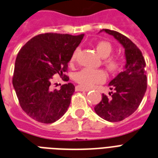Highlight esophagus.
Returning a JSON list of instances; mask_svg holds the SVG:
<instances>
[{
  "label": "esophagus",
  "mask_w": 158,
  "mask_h": 158,
  "mask_svg": "<svg viewBox=\"0 0 158 158\" xmlns=\"http://www.w3.org/2000/svg\"><path fill=\"white\" fill-rule=\"evenodd\" d=\"M75 90L78 91V92H88L90 89L89 88H83V87H81V86H77L76 88H75Z\"/></svg>",
  "instance_id": "obj_1"
}]
</instances>
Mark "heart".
Segmentation results:
<instances>
[{"mask_svg": "<svg viewBox=\"0 0 158 158\" xmlns=\"http://www.w3.org/2000/svg\"><path fill=\"white\" fill-rule=\"evenodd\" d=\"M96 51L101 58H106L112 52V45L107 41H100L96 44ZM77 54H78V50H75L71 57V59H70L71 62L75 61ZM104 63L107 69L112 72L118 70L120 66L119 61L114 57L106 58L104 61ZM106 73L104 72L103 70H93V69H89V68L83 69L77 73L75 75V80L77 81V83H79L80 85L85 87V88H90L94 84L102 83L106 80Z\"/></svg>", "mask_w": 158, "mask_h": 158, "instance_id": "b5f03b06", "label": "heart"}]
</instances>
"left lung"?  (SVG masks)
<instances>
[{
  "instance_id": "obj_1",
  "label": "left lung",
  "mask_w": 158,
  "mask_h": 158,
  "mask_svg": "<svg viewBox=\"0 0 158 158\" xmlns=\"http://www.w3.org/2000/svg\"><path fill=\"white\" fill-rule=\"evenodd\" d=\"M121 44L125 49L126 64L123 71L109 83L110 97L102 94V100L94 107L101 118L109 122L125 119L137 110L147 89L145 61L142 52L127 37L115 31L103 29Z\"/></svg>"
}]
</instances>
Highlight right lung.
<instances>
[{
  "mask_svg": "<svg viewBox=\"0 0 158 158\" xmlns=\"http://www.w3.org/2000/svg\"><path fill=\"white\" fill-rule=\"evenodd\" d=\"M84 35L45 33L33 37L21 48L15 61L13 86L23 110L42 123H52L65 114L75 86L71 83L52 90V76L64 81L68 62Z\"/></svg>",
  "mask_w": 158,
  "mask_h": 158,
  "instance_id": "right-lung-1",
  "label": "right lung"
}]
</instances>
